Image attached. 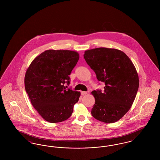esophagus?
Here are the masks:
<instances>
[{
  "label": "esophagus",
  "mask_w": 160,
  "mask_h": 160,
  "mask_svg": "<svg viewBox=\"0 0 160 160\" xmlns=\"http://www.w3.org/2000/svg\"><path fill=\"white\" fill-rule=\"evenodd\" d=\"M81 93L83 96H84V95H86V94H88V92H87L82 91L81 92Z\"/></svg>",
  "instance_id": "esophagus-1"
}]
</instances>
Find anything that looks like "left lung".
I'll return each mask as SVG.
<instances>
[{"mask_svg":"<svg viewBox=\"0 0 160 160\" xmlns=\"http://www.w3.org/2000/svg\"><path fill=\"white\" fill-rule=\"evenodd\" d=\"M84 58L98 81L104 82V91H93L95 99L91 114L108 123L121 119L132 105L139 86L136 69L122 51L99 47L84 52Z\"/></svg>","mask_w":160,"mask_h":160,"instance_id":"left-lung-1","label":"left lung"}]
</instances>
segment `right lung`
<instances>
[{
    "label": "right lung",
    "mask_w": 160,
    "mask_h": 160,
    "mask_svg": "<svg viewBox=\"0 0 160 160\" xmlns=\"http://www.w3.org/2000/svg\"><path fill=\"white\" fill-rule=\"evenodd\" d=\"M79 59L77 52L47 50L36 57L26 72L24 86L32 106L47 122L68 119L80 92L66 89L72 70Z\"/></svg>",
    "instance_id": "1"
}]
</instances>
